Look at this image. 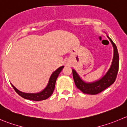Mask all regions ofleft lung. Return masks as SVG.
Returning a JSON list of instances; mask_svg holds the SVG:
<instances>
[{"label":"left lung","mask_w":127,"mask_h":127,"mask_svg":"<svg viewBox=\"0 0 127 127\" xmlns=\"http://www.w3.org/2000/svg\"><path fill=\"white\" fill-rule=\"evenodd\" d=\"M110 42L113 45V49H114V54H113V61L112 63V65L110 68L109 70L107 72L105 75L102 77L100 80L96 81L94 83H85L82 80L77 72L72 70L73 80L76 87L79 90L82 92L84 94H90V95H96L102 92L103 90L110 86L112 84L114 83L117 78V73L119 71V55L117 48L116 47L114 42L108 36H107Z\"/></svg>","instance_id":"left-lung-1"}]
</instances>
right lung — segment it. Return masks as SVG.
I'll return each instance as SVG.
<instances>
[{"label": "right lung", "mask_w": 127, "mask_h": 127, "mask_svg": "<svg viewBox=\"0 0 127 127\" xmlns=\"http://www.w3.org/2000/svg\"><path fill=\"white\" fill-rule=\"evenodd\" d=\"M63 68H64V66H62V67H59L57 70H56L52 74L47 86V87L44 90H42L41 92L37 93V94H26V93L20 92L15 87L13 86L12 85L14 90L20 96H22L24 98L28 99V100H31L33 101H40L43 100H45V99L50 97L52 94H53V92H54V89H55V82H56L57 78L59 73H60V72L63 69Z\"/></svg>", "instance_id": "1"}]
</instances>
